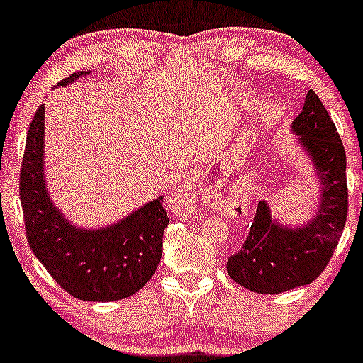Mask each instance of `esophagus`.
Here are the masks:
<instances>
[{
	"label": "esophagus",
	"instance_id": "34e87169",
	"mask_svg": "<svg viewBox=\"0 0 363 363\" xmlns=\"http://www.w3.org/2000/svg\"><path fill=\"white\" fill-rule=\"evenodd\" d=\"M187 196H191V194H187V192H185V191L179 192V201H178V203H182V205L189 203V198Z\"/></svg>",
	"mask_w": 363,
	"mask_h": 363
}]
</instances>
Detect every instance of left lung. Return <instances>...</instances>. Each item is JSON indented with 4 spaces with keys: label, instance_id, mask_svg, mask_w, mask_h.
<instances>
[{
    "label": "left lung",
    "instance_id": "1",
    "mask_svg": "<svg viewBox=\"0 0 363 363\" xmlns=\"http://www.w3.org/2000/svg\"><path fill=\"white\" fill-rule=\"evenodd\" d=\"M291 130L313 163L320 196L314 216L303 225H281L262 200L245 242L227 259V272L252 293L278 294L307 285L327 267L347 220L345 150L325 107L313 91Z\"/></svg>",
    "mask_w": 363,
    "mask_h": 363
}]
</instances>
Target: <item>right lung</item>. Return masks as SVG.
<instances>
[{"instance_id":"add662e5","label":"right lung","mask_w":363,"mask_h":363,"mask_svg":"<svg viewBox=\"0 0 363 363\" xmlns=\"http://www.w3.org/2000/svg\"><path fill=\"white\" fill-rule=\"evenodd\" d=\"M89 70L74 72L57 86L70 85ZM45 104L27 133L19 172V196L32 252L62 289L78 300L114 301L133 296L156 272L163 252L169 216L163 198L149 201L129 216L101 229L70 223L47 191L43 171Z\"/></svg>"}]
</instances>
